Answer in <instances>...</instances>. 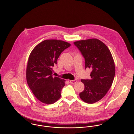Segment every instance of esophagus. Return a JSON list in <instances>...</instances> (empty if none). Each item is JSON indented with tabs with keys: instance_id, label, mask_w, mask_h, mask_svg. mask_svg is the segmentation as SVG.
I'll return each mask as SVG.
<instances>
[{
	"instance_id": "obj_1",
	"label": "esophagus",
	"mask_w": 134,
	"mask_h": 134,
	"mask_svg": "<svg viewBox=\"0 0 134 134\" xmlns=\"http://www.w3.org/2000/svg\"><path fill=\"white\" fill-rule=\"evenodd\" d=\"M77 79H75L74 80H70V82L71 83V84H74V83L77 82Z\"/></svg>"
}]
</instances>
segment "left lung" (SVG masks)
Returning <instances> with one entry per match:
<instances>
[{
    "label": "left lung",
    "mask_w": 134,
    "mask_h": 134,
    "mask_svg": "<svg viewBox=\"0 0 134 134\" xmlns=\"http://www.w3.org/2000/svg\"><path fill=\"white\" fill-rule=\"evenodd\" d=\"M85 59V69L90 68V79H82L84 90L79 96L83 102L94 103L105 96L113 82L115 65L108 47L97 38L74 42Z\"/></svg>",
    "instance_id": "8db88e82"
}]
</instances>
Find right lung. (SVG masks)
<instances>
[{
    "instance_id": "right-lung-1",
    "label": "right lung",
    "mask_w": 134,
    "mask_h": 134,
    "mask_svg": "<svg viewBox=\"0 0 134 134\" xmlns=\"http://www.w3.org/2000/svg\"><path fill=\"white\" fill-rule=\"evenodd\" d=\"M70 46L63 41L46 40L31 52L26 69V81L41 102L50 104L60 98L65 80L53 76V67L57 64L61 53Z\"/></svg>"
}]
</instances>
